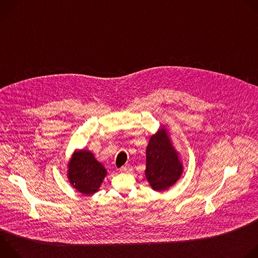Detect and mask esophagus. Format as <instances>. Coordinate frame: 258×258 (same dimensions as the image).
<instances>
[{"label":"esophagus","mask_w":258,"mask_h":258,"mask_svg":"<svg viewBox=\"0 0 258 258\" xmlns=\"http://www.w3.org/2000/svg\"><path fill=\"white\" fill-rule=\"evenodd\" d=\"M119 170H120V172H122V173H128V172H131V171L133 170V167H132L130 164H125V165H123Z\"/></svg>","instance_id":"esophagus-1"}]
</instances>
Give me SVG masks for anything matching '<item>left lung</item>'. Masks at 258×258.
<instances>
[{
    "label": "left lung",
    "mask_w": 258,
    "mask_h": 258,
    "mask_svg": "<svg viewBox=\"0 0 258 258\" xmlns=\"http://www.w3.org/2000/svg\"><path fill=\"white\" fill-rule=\"evenodd\" d=\"M182 171L178 153L163 125L151 136L147 146L145 170L147 180L154 191H165L179 179Z\"/></svg>",
    "instance_id": "8db88e82"
}]
</instances>
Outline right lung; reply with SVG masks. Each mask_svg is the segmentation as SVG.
<instances>
[{
    "label": "right lung",
    "instance_id": "right-lung-1",
    "mask_svg": "<svg viewBox=\"0 0 258 258\" xmlns=\"http://www.w3.org/2000/svg\"><path fill=\"white\" fill-rule=\"evenodd\" d=\"M106 174L103 164L91 151L85 149L73 153L68 163L69 182L78 192L87 196L98 192Z\"/></svg>",
    "mask_w": 258,
    "mask_h": 258
}]
</instances>
